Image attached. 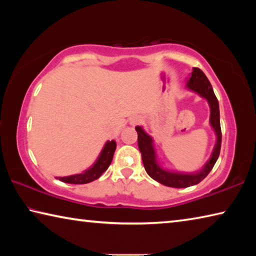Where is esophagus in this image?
Instances as JSON below:
<instances>
[{
	"mask_svg": "<svg viewBox=\"0 0 256 256\" xmlns=\"http://www.w3.org/2000/svg\"><path fill=\"white\" fill-rule=\"evenodd\" d=\"M141 122H142V118H140V116H132V118L128 120V123L131 126H136V125L140 124Z\"/></svg>",
	"mask_w": 256,
	"mask_h": 256,
	"instance_id": "1",
	"label": "esophagus"
}]
</instances>
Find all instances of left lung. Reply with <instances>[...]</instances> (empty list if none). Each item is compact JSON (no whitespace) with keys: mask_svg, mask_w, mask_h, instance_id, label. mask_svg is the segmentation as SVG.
<instances>
[{"mask_svg":"<svg viewBox=\"0 0 256 256\" xmlns=\"http://www.w3.org/2000/svg\"><path fill=\"white\" fill-rule=\"evenodd\" d=\"M186 88L190 92L198 94V96L204 98L210 107V126L216 134V144L212 150V154L208 162L203 164L200 170L194 172H183L170 170L164 168L160 164L157 152H156L154 138L146 133L142 126H136L138 132V144L142 156V162L148 175L160 184L170 186L175 188H185L193 186L204 180L206 175L214 168L216 159L219 157L220 148H222V128H220V112L219 102L212 89L210 81L208 80L204 73L200 68H193L188 78H186Z\"/></svg>","mask_w":256,"mask_h":256,"instance_id":"obj_1","label":"left lung"}]
</instances>
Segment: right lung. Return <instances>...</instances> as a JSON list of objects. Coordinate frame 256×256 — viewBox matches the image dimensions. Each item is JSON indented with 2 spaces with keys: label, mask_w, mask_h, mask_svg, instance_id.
Wrapping results in <instances>:
<instances>
[{
  "label": "right lung",
  "mask_w": 256,
  "mask_h": 256,
  "mask_svg": "<svg viewBox=\"0 0 256 256\" xmlns=\"http://www.w3.org/2000/svg\"><path fill=\"white\" fill-rule=\"evenodd\" d=\"M116 149V142L114 140L107 141L105 146H104L102 150L99 154L96 162L92 164V166H90L88 170L80 172V174H74L70 176H64V177H56L60 182L68 184H86L90 183L94 180L99 178L102 176L104 172L107 170V168L110 167V164L112 160V156H114Z\"/></svg>",
  "instance_id": "right-lung-1"
}]
</instances>
